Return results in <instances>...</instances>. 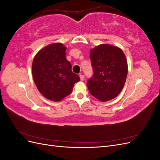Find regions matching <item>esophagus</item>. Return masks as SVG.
<instances>
[{"instance_id":"1","label":"esophagus","mask_w":160,"mask_h":160,"mask_svg":"<svg viewBox=\"0 0 160 160\" xmlns=\"http://www.w3.org/2000/svg\"><path fill=\"white\" fill-rule=\"evenodd\" d=\"M79 77H80V79H81V81H83L85 79V76H84L83 75L81 74V75H79Z\"/></svg>"}]
</instances>
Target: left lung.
<instances>
[{
    "label": "left lung",
    "instance_id": "8db88e82",
    "mask_svg": "<svg viewBox=\"0 0 160 160\" xmlns=\"http://www.w3.org/2000/svg\"><path fill=\"white\" fill-rule=\"evenodd\" d=\"M90 59L93 75L87 83L89 93L101 101L116 98L123 88L128 71L123 51L102 44L90 50Z\"/></svg>",
    "mask_w": 160,
    "mask_h": 160
}]
</instances>
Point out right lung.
I'll list each match as a JSON object with an SVG mask.
<instances>
[{
  "instance_id": "obj_1",
  "label": "right lung",
  "mask_w": 160,
  "mask_h": 160,
  "mask_svg": "<svg viewBox=\"0 0 160 160\" xmlns=\"http://www.w3.org/2000/svg\"><path fill=\"white\" fill-rule=\"evenodd\" d=\"M66 49L62 43H52L38 51L32 61V73L37 88L51 101H59L70 95L75 83L80 80L71 71Z\"/></svg>"
}]
</instances>
